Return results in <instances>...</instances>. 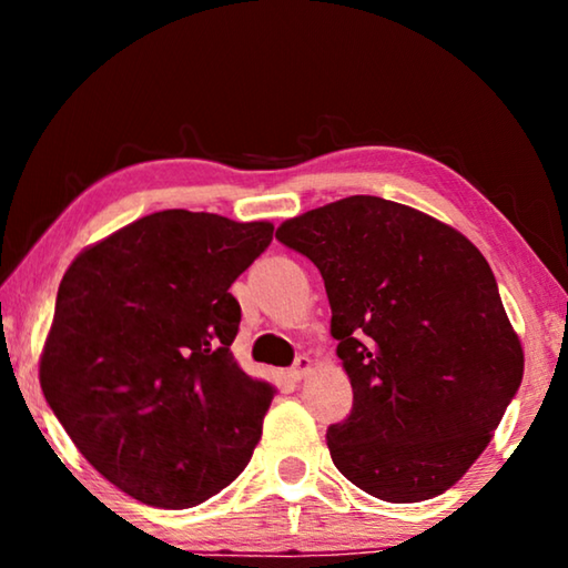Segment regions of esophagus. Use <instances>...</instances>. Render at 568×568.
Returning <instances> with one entry per match:
<instances>
[{
  "label": "esophagus",
  "mask_w": 568,
  "mask_h": 568,
  "mask_svg": "<svg viewBox=\"0 0 568 568\" xmlns=\"http://www.w3.org/2000/svg\"><path fill=\"white\" fill-rule=\"evenodd\" d=\"M311 371H313V361L307 358V355H297L295 365L291 368V378H293V381H303Z\"/></svg>",
  "instance_id": "obj_1"
}]
</instances>
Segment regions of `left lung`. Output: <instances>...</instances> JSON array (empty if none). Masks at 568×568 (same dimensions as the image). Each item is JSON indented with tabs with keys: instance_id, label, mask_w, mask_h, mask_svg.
I'll use <instances>...</instances> for the list:
<instances>
[{
	"instance_id": "obj_1",
	"label": "left lung",
	"mask_w": 568,
	"mask_h": 568,
	"mask_svg": "<svg viewBox=\"0 0 568 568\" xmlns=\"http://www.w3.org/2000/svg\"><path fill=\"white\" fill-rule=\"evenodd\" d=\"M275 237L318 267L353 410L325 434L365 494L418 504L484 454L524 378V348L480 250L440 220L351 195Z\"/></svg>"
}]
</instances>
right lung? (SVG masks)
<instances>
[{"mask_svg":"<svg viewBox=\"0 0 568 568\" xmlns=\"http://www.w3.org/2000/svg\"><path fill=\"white\" fill-rule=\"evenodd\" d=\"M265 220L162 210L84 247L57 291L40 386L77 450L138 501L190 508L243 474L275 388L230 353V291Z\"/></svg>","mask_w":568,"mask_h":568,"instance_id":"obj_1","label":"right lung"}]
</instances>
